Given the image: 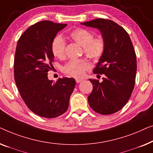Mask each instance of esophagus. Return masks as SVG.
Masks as SVG:
<instances>
[{
  "label": "esophagus",
  "mask_w": 153,
  "mask_h": 153,
  "mask_svg": "<svg viewBox=\"0 0 153 153\" xmlns=\"http://www.w3.org/2000/svg\"><path fill=\"white\" fill-rule=\"evenodd\" d=\"M83 79H79V78H76V82L77 83H79V82H81L82 81Z\"/></svg>",
  "instance_id": "34e87169"
}]
</instances>
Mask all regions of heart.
Listing matches in <instances>:
<instances>
[{
    "label": "heart",
    "mask_w": 153,
    "mask_h": 153,
    "mask_svg": "<svg viewBox=\"0 0 153 153\" xmlns=\"http://www.w3.org/2000/svg\"><path fill=\"white\" fill-rule=\"evenodd\" d=\"M70 37L83 48V52L87 57L94 60H98L104 54L105 42L102 37L94 38L91 31L85 28H77L69 34ZM66 42L60 35L53 39L51 50L55 57L62 59L65 57ZM90 64L86 59H71L63 67V72L68 76L81 77L86 71L89 69Z\"/></svg>",
    "instance_id": "obj_1"
}]
</instances>
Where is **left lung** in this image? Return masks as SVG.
I'll return each mask as SVG.
<instances>
[{"label":"left lung","mask_w":153,"mask_h":153,"mask_svg":"<svg viewBox=\"0 0 153 153\" xmlns=\"http://www.w3.org/2000/svg\"><path fill=\"white\" fill-rule=\"evenodd\" d=\"M97 28L105 42V50L94 69L104 74L102 82L89 79L93 90L88 96L89 106L103 115L119 111L130 99L134 87L137 57L130 36L123 27L108 19H96L82 23Z\"/></svg>","instance_id":"left-lung-1"}]
</instances>
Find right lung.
I'll return each mask as SVG.
<instances>
[{"mask_svg": "<svg viewBox=\"0 0 153 153\" xmlns=\"http://www.w3.org/2000/svg\"><path fill=\"white\" fill-rule=\"evenodd\" d=\"M67 24L50 21L31 25L19 38L15 52L14 79L27 107L40 117L52 119L67 110L76 80H49L54 55L51 44L57 33Z\"/></svg>", "mask_w": 153, "mask_h": 153, "instance_id": "right-lung-1", "label": "right lung"}]
</instances>
